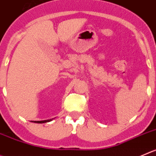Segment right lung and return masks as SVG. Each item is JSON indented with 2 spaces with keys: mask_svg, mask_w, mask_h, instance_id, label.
<instances>
[{
  "mask_svg": "<svg viewBox=\"0 0 156 156\" xmlns=\"http://www.w3.org/2000/svg\"><path fill=\"white\" fill-rule=\"evenodd\" d=\"M55 119V118H54ZM53 120V119H47V120H42V121H32L33 122H35V123H45V122H48Z\"/></svg>",
  "mask_w": 156,
  "mask_h": 156,
  "instance_id": "right-lung-1",
  "label": "right lung"
}]
</instances>
